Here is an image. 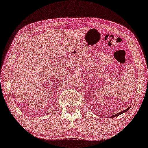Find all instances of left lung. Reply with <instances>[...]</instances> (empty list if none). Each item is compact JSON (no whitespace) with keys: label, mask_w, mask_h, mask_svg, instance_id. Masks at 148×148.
Listing matches in <instances>:
<instances>
[{"label":"left lung","mask_w":148,"mask_h":148,"mask_svg":"<svg viewBox=\"0 0 148 148\" xmlns=\"http://www.w3.org/2000/svg\"><path fill=\"white\" fill-rule=\"evenodd\" d=\"M129 109H130V107H128V109H125V110H124V111H121V112H119V113H117L116 114H115V115H112V116H113V117H115V116H117L120 115V114H123V112H126V111H127ZM112 116H111V117H112Z\"/></svg>","instance_id":"left-lung-1"}]
</instances>
